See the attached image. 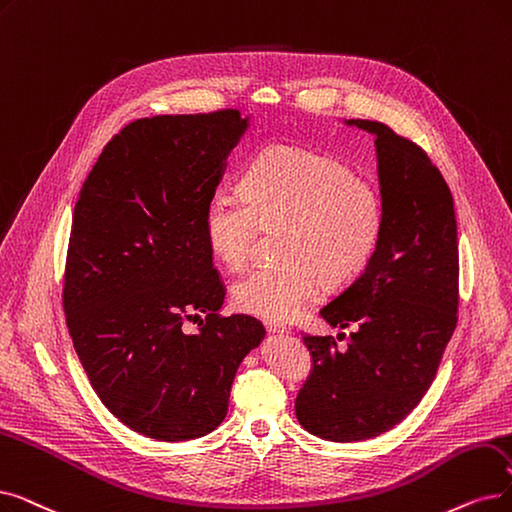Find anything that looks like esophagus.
Segmentation results:
<instances>
[{
	"instance_id": "esophagus-1",
	"label": "esophagus",
	"mask_w": 512,
	"mask_h": 512,
	"mask_svg": "<svg viewBox=\"0 0 512 512\" xmlns=\"http://www.w3.org/2000/svg\"><path fill=\"white\" fill-rule=\"evenodd\" d=\"M265 330H268L270 335H288V330L276 322H265Z\"/></svg>"
}]
</instances>
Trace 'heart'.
Instances as JSON below:
<instances>
[{"mask_svg":"<svg viewBox=\"0 0 512 512\" xmlns=\"http://www.w3.org/2000/svg\"><path fill=\"white\" fill-rule=\"evenodd\" d=\"M383 198L337 159L274 144L251 159L242 194L217 192L207 203V247L230 270L249 261L261 230H282L280 263L261 265L232 286L247 314L286 322L316 299L322 284L345 286L372 259L383 232Z\"/></svg>","mask_w":512,"mask_h":512,"instance_id":"heart-1","label":"heart"}]
</instances>
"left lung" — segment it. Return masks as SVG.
Masks as SVG:
<instances>
[{"label":"left lung","mask_w":512,"mask_h":512,"mask_svg":"<svg viewBox=\"0 0 512 512\" xmlns=\"http://www.w3.org/2000/svg\"><path fill=\"white\" fill-rule=\"evenodd\" d=\"M383 232L366 270L320 316L351 328L347 349L303 337L309 379L297 395L301 427L328 441H362L402 422L427 393L456 328L458 240L454 198L427 152L376 121Z\"/></svg>","instance_id":"left-lung-1"}]
</instances>
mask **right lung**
Listing matches in <instances>:
<instances>
[{
    "label": "right lung",
    "mask_w": 512,
    "mask_h": 512,
    "mask_svg": "<svg viewBox=\"0 0 512 512\" xmlns=\"http://www.w3.org/2000/svg\"><path fill=\"white\" fill-rule=\"evenodd\" d=\"M251 115H163L102 150L75 205L64 314L102 404L159 441L215 431L238 366L265 339L251 316H219L203 217ZM206 314L196 336L183 322Z\"/></svg>",
    "instance_id": "1"
}]
</instances>
